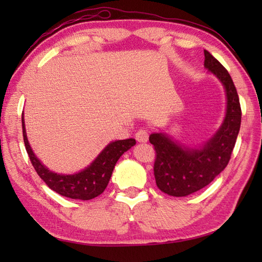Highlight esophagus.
Returning <instances> with one entry per match:
<instances>
[{
  "mask_svg": "<svg viewBox=\"0 0 262 262\" xmlns=\"http://www.w3.org/2000/svg\"><path fill=\"white\" fill-rule=\"evenodd\" d=\"M136 141L141 143H146L148 141V132L146 129H140L135 134Z\"/></svg>",
  "mask_w": 262,
  "mask_h": 262,
  "instance_id": "34e87169",
  "label": "esophagus"
}]
</instances>
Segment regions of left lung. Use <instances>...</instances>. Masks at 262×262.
Here are the masks:
<instances>
[{"instance_id": "obj_1", "label": "left lung", "mask_w": 262, "mask_h": 262, "mask_svg": "<svg viewBox=\"0 0 262 262\" xmlns=\"http://www.w3.org/2000/svg\"><path fill=\"white\" fill-rule=\"evenodd\" d=\"M204 66L221 81L226 94V114L214 136L203 146L186 147L163 134L149 135L157 159L154 177L161 191L185 197L206 187L223 171L231 159L241 126V105L229 72L213 55L204 51Z\"/></svg>"}]
</instances>
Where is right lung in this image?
<instances>
[{
    "label": "right lung",
    "instance_id": "obj_1",
    "mask_svg": "<svg viewBox=\"0 0 262 262\" xmlns=\"http://www.w3.org/2000/svg\"><path fill=\"white\" fill-rule=\"evenodd\" d=\"M22 133H24L27 153L29 155V159L38 176L45 181L52 190L56 191L64 197L81 200L92 199L104 191L109 183L111 174H113L117 161L119 160L122 154L136 144L134 138L111 142L84 170L74 174H59L48 170V168H46L32 152L27 138L24 114H22Z\"/></svg>",
    "mask_w": 262,
    "mask_h": 262
}]
</instances>
